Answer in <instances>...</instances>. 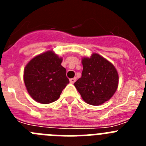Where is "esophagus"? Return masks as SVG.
<instances>
[{"mask_svg":"<svg viewBox=\"0 0 146 146\" xmlns=\"http://www.w3.org/2000/svg\"><path fill=\"white\" fill-rule=\"evenodd\" d=\"M76 80H77V78H76V77H74V78H72V79L69 80V81H70V82L72 83V84H73V83L75 82Z\"/></svg>","mask_w":146,"mask_h":146,"instance_id":"1","label":"esophagus"}]
</instances>
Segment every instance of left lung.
<instances>
[{"mask_svg": "<svg viewBox=\"0 0 146 146\" xmlns=\"http://www.w3.org/2000/svg\"><path fill=\"white\" fill-rule=\"evenodd\" d=\"M82 64V77L74 82V86L86 103L101 105L116 91L118 72L113 64L97 53L83 58Z\"/></svg>", "mask_w": 146, "mask_h": 146, "instance_id": "8db88e82", "label": "left lung"}]
</instances>
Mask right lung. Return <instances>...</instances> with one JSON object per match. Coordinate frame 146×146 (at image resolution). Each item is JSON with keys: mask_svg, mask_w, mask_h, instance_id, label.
<instances>
[{"mask_svg": "<svg viewBox=\"0 0 146 146\" xmlns=\"http://www.w3.org/2000/svg\"><path fill=\"white\" fill-rule=\"evenodd\" d=\"M62 58L49 50L36 55L25 66L24 82L30 96L42 104L56 101L69 83Z\"/></svg>", "mask_w": 146, "mask_h": 146, "instance_id": "right-lung-1", "label": "right lung"}]
</instances>
